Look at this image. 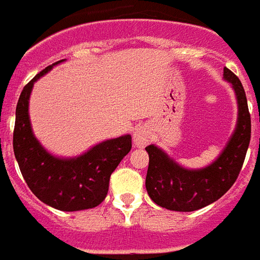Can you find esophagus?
<instances>
[{"label": "esophagus", "instance_id": "1", "mask_svg": "<svg viewBox=\"0 0 260 260\" xmlns=\"http://www.w3.org/2000/svg\"><path fill=\"white\" fill-rule=\"evenodd\" d=\"M150 129L146 125L136 126L134 129V143L136 147H145L150 142Z\"/></svg>", "mask_w": 260, "mask_h": 260}]
</instances>
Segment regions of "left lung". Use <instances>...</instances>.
Instances as JSON below:
<instances>
[{
    "mask_svg": "<svg viewBox=\"0 0 260 260\" xmlns=\"http://www.w3.org/2000/svg\"><path fill=\"white\" fill-rule=\"evenodd\" d=\"M223 80L232 85L237 101V122L220 154L203 168H186L171 155L150 145L146 190L157 205L169 211H197L226 193L236 182L251 140V115L238 77L223 69Z\"/></svg>",
    "mask_w": 260,
    "mask_h": 260,
    "instance_id": "8db88e82",
    "label": "left lung"
}]
</instances>
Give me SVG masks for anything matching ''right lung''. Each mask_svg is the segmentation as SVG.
<instances>
[{
    "label": "right lung",
    "mask_w": 260,
    "mask_h": 260,
    "mask_svg": "<svg viewBox=\"0 0 260 260\" xmlns=\"http://www.w3.org/2000/svg\"><path fill=\"white\" fill-rule=\"evenodd\" d=\"M66 59L53 63L23 88L16 106L13 151L20 172L34 196L64 212L95 208L106 199L109 180L132 147L126 135L106 139L82 154L59 157L48 151L32 132L28 105L34 84Z\"/></svg>",
    "instance_id": "1"
}]
</instances>
